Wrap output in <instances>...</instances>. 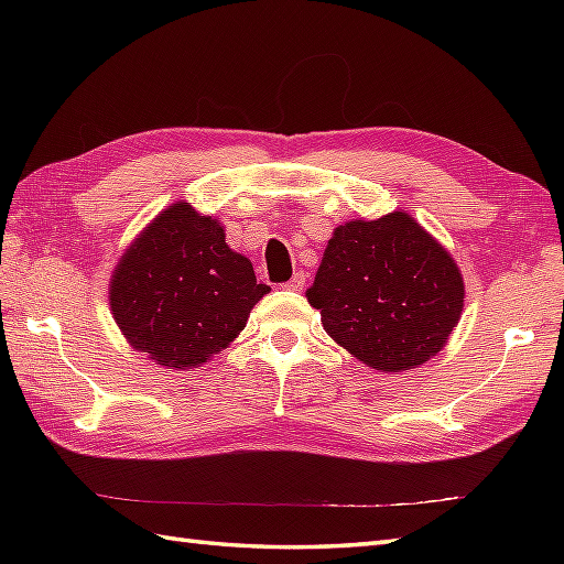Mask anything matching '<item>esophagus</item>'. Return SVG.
<instances>
[{"instance_id":"obj_1","label":"esophagus","mask_w":564,"mask_h":564,"mask_svg":"<svg viewBox=\"0 0 564 564\" xmlns=\"http://www.w3.org/2000/svg\"><path fill=\"white\" fill-rule=\"evenodd\" d=\"M285 289H289V291H303L305 289V275L303 273H295L293 279L285 283Z\"/></svg>"}]
</instances>
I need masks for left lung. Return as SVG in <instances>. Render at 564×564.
Returning a JSON list of instances; mask_svg holds the SVG:
<instances>
[{"label": "left lung", "instance_id": "left-lung-1", "mask_svg": "<svg viewBox=\"0 0 564 564\" xmlns=\"http://www.w3.org/2000/svg\"><path fill=\"white\" fill-rule=\"evenodd\" d=\"M329 337L380 373L426 364L463 313L458 263L412 215L339 225L307 289Z\"/></svg>", "mask_w": 564, "mask_h": 564}]
</instances>
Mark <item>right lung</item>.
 <instances>
[{"instance_id":"obj_1","label":"right lung","mask_w":564,"mask_h":564,"mask_svg":"<svg viewBox=\"0 0 564 564\" xmlns=\"http://www.w3.org/2000/svg\"><path fill=\"white\" fill-rule=\"evenodd\" d=\"M269 291L251 261L225 242L218 220L176 200L123 251L109 303L135 351L186 370L237 339Z\"/></svg>"}]
</instances>
